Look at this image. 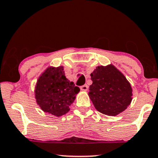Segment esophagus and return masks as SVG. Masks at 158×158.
Masks as SVG:
<instances>
[{
    "label": "esophagus",
    "instance_id": "obj_1",
    "mask_svg": "<svg viewBox=\"0 0 158 158\" xmlns=\"http://www.w3.org/2000/svg\"><path fill=\"white\" fill-rule=\"evenodd\" d=\"M80 89H81V90H82V91H87V89H88V86H87V85H84L82 86H81Z\"/></svg>",
    "mask_w": 158,
    "mask_h": 158
}]
</instances>
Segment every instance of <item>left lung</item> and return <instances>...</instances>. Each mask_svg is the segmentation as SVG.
Segmentation results:
<instances>
[{"instance_id":"1","label":"left lung","mask_w":158,"mask_h":158,"mask_svg":"<svg viewBox=\"0 0 158 158\" xmlns=\"http://www.w3.org/2000/svg\"><path fill=\"white\" fill-rule=\"evenodd\" d=\"M88 95L99 112L116 116L132 101V87L126 77L112 64L96 67L91 73Z\"/></svg>"}]
</instances>
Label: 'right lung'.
Here are the masks:
<instances>
[{
	"label": "right lung",
	"mask_w": 158,
	"mask_h": 158,
	"mask_svg": "<svg viewBox=\"0 0 158 158\" xmlns=\"http://www.w3.org/2000/svg\"><path fill=\"white\" fill-rule=\"evenodd\" d=\"M80 89L65 77L63 66H49L41 73L35 87V98L41 110L56 117L70 111Z\"/></svg>",
	"instance_id": "add662e5"
}]
</instances>
